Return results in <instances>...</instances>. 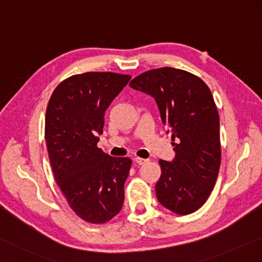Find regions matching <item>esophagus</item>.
Segmentation results:
<instances>
[{"instance_id": "34e87169", "label": "esophagus", "mask_w": 262, "mask_h": 262, "mask_svg": "<svg viewBox=\"0 0 262 262\" xmlns=\"http://www.w3.org/2000/svg\"><path fill=\"white\" fill-rule=\"evenodd\" d=\"M147 161L148 160H146V159H141V158H136L135 159V162L137 163V164H145V163H147Z\"/></svg>"}]
</instances>
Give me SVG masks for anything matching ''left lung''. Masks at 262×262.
I'll use <instances>...</instances> for the list:
<instances>
[{"label": "left lung", "mask_w": 262, "mask_h": 262, "mask_svg": "<svg viewBox=\"0 0 262 262\" xmlns=\"http://www.w3.org/2000/svg\"><path fill=\"white\" fill-rule=\"evenodd\" d=\"M130 86L153 96L167 132L177 141L172 161H159V203L180 215L195 212L208 199L221 164L220 117L212 92L199 77L169 67L141 73Z\"/></svg>", "instance_id": "1"}]
</instances>
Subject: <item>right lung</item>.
<instances>
[{"mask_svg":"<svg viewBox=\"0 0 262 262\" xmlns=\"http://www.w3.org/2000/svg\"><path fill=\"white\" fill-rule=\"evenodd\" d=\"M131 76L86 72L63 80L50 96L45 138L55 181L78 216L104 223L122 209L128 158L98 147L104 113Z\"/></svg>","mask_w":262,"mask_h":262,"instance_id":"right-lung-1","label":"right lung"}]
</instances>
